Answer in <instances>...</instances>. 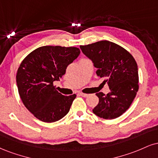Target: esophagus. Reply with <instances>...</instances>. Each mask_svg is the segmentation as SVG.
<instances>
[{"mask_svg": "<svg viewBox=\"0 0 158 158\" xmlns=\"http://www.w3.org/2000/svg\"><path fill=\"white\" fill-rule=\"evenodd\" d=\"M79 96H83V97H87V96H88V94H84V93H79Z\"/></svg>", "mask_w": 158, "mask_h": 158, "instance_id": "34e87169", "label": "esophagus"}]
</instances>
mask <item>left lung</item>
Segmentation results:
<instances>
[{
    "mask_svg": "<svg viewBox=\"0 0 158 158\" xmlns=\"http://www.w3.org/2000/svg\"><path fill=\"white\" fill-rule=\"evenodd\" d=\"M80 48L93 61L97 75L108 83L110 90L107 95L96 94L99 102L93 112L109 120L121 116L130 107L139 88L135 60L123 47L107 40L80 45Z\"/></svg>",
    "mask_w": 158,
    "mask_h": 158,
    "instance_id": "obj_1",
    "label": "left lung"
}]
</instances>
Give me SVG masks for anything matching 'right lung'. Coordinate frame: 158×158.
Instances as JSON below:
<instances>
[{"instance_id": "right-lung-1", "label": "right lung", "mask_w": 158, "mask_h": 158, "mask_svg": "<svg viewBox=\"0 0 158 158\" xmlns=\"http://www.w3.org/2000/svg\"><path fill=\"white\" fill-rule=\"evenodd\" d=\"M76 47L45 45L28 54L17 72V85L23 103L34 116L43 122L60 120L67 115L77 95L63 96L54 81L65 73L78 57Z\"/></svg>"}]
</instances>
